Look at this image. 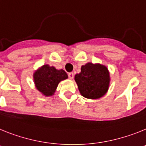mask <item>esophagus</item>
Wrapping results in <instances>:
<instances>
[{
	"label": "esophagus",
	"instance_id": "esophagus-1",
	"mask_svg": "<svg viewBox=\"0 0 146 146\" xmlns=\"http://www.w3.org/2000/svg\"><path fill=\"white\" fill-rule=\"evenodd\" d=\"M68 77H69L70 79H73V77H74V74H73V73H68Z\"/></svg>",
	"mask_w": 146,
	"mask_h": 146
}]
</instances>
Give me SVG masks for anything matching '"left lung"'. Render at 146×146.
Returning a JSON list of instances; mask_svg holds the SVG:
<instances>
[{
    "label": "left lung",
    "mask_w": 146,
    "mask_h": 146,
    "mask_svg": "<svg viewBox=\"0 0 146 146\" xmlns=\"http://www.w3.org/2000/svg\"><path fill=\"white\" fill-rule=\"evenodd\" d=\"M78 90L83 97L98 99L106 94L110 87V75L106 66L87 62L75 76Z\"/></svg>",
    "instance_id": "8db88e82"
}]
</instances>
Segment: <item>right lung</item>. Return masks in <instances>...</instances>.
<instances>
[{
    "label": "right lung",
    "instance_id": "1",
    "mask_svg": "<svg viewBox=\"0 0 146 146\" xmlns=\"http://www.w3.org/2000/svg\"><path fill=\"white\" fill-rule=\"evenodd\" d=\"M68 78L64 70H57L48 64L41 66L33 74L35 87L46 97L54 96L59 82Z\"/></svg>",
    "mask_w": 146,
    "mask_h": 146
}]
</instances>
